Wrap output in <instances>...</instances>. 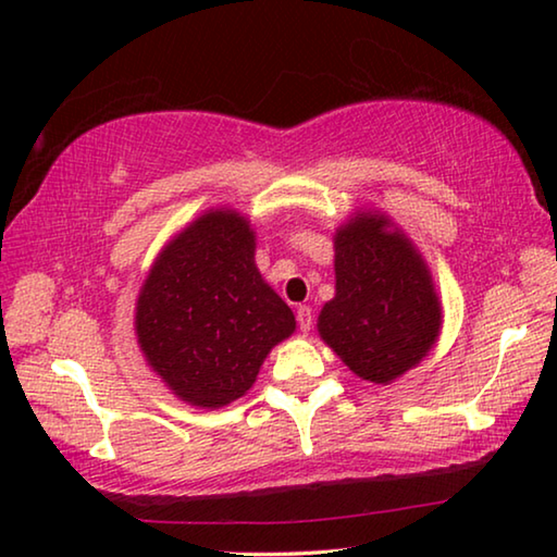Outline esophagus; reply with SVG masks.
Here are the masks:
<instances>
[{"label": "esophagus", "mask_w": 557, "mask_h": 557, "mask_svg": "<svg viewBox=\"0 0 557 557\" xmlns=\"http://www.w3.org/2000/svg\"><path fill=\"white\" fill-rule=\"evenodd\" d=\"M297 324H299L301 332H309V329H312V309L299 307L297 309Z\"/></svg>", "instance_id": "esophagus-1"}]
</instances>
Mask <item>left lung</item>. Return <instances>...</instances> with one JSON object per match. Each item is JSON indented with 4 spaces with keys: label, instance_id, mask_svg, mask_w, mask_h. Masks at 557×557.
I'll list each match as a JSON object with an SVG mask.
<instances>
[{
    "label": "left lung",
    "instance_id": "8db88e82",
    "mask_svg": "<svg viewBox=\"0 0 557 557\" xmlns=\"http://www.w3.org/2000/svg\"><path fill=\"white\" fill-rule=\"evenodd\" d=\"M336 297L319 336L358 379L391 383L435 346L442 307L430 270L388 215L356 213L334 235Z\"/></svg>",
    "mask_w": 557,
    "mask_h": 557
}]
</instances>
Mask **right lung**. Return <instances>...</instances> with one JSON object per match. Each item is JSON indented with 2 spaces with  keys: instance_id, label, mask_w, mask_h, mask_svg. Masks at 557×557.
Masks as SVG:
<instances>
[{
  "instance_id": "add662e5",
  "label": "right lung",
  "mask_w": 557,
  "mask_h": 557,
  "mask_svg": "<svg viewBox=\"0 0 557 557\" xmlns=\"http://www.w3.org/2000/svg\"><path fill=\"white\" fill-rule=\"evenodd\" d=\"M295 324L258 272L250 221L233 209L199 215L159 252L135 312L149 369L199 408H223L248 393L270 348Z\"/></svg>"
}]
</instances>
